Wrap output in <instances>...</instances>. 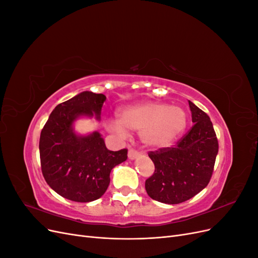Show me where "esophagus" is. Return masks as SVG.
I'll return each instance as SVG.
<instances>
[{
	"label": "esophagus",
	"mask_w": 258,
	"mask_h": 258,
	"mask_svg": "<svg viewBox=\"0 0 258 258\" xmlns=\"http://www.w3.org/2000/svg\"><path fill=\"white\" fill-rule=\"evenodd\" d=\"M140 155H141V153L138 152L137 150H135V148H130L129 152H128V157H129L130 160L136 159L137 157H139Z\"/></svg>",
	"instance_id": "esophagus-1"
}]
</instances>
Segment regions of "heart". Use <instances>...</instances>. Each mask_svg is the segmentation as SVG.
<instances>
[{"label":"heart","mask_w":258,"mask_h":258,"mask_svg":"<svg viewBox=\"0 0 258 258\" xmlns=\"http://www.w3.org/2000/svg\"><path fill=\"white\" fill-rule=\"evenodd\" d=\"M187 117L183 108L165 103L146 102L124 108L118 120L108 122L110 130L120 136L126 129L141 131L143 141L151 146L170 144L182 134Z\"/></svg>","instance_id":"obj_1"}]
</instances>
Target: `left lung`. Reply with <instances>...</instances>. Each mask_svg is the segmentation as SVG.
<instances>
[{
	"mask_svg": "<svg viewBox=\"0 0 258 258\" xmlns=\"http://www.w3.org/2000/svg\"><path fill=\"white\" fill-rule=\"evenodd\" d=\"M194 126L173 147L150 152L155 172L145 181L152 199L177 205L192 198L209 184L213 173L218 142L210 117L190 101Z\"/></svg>",
	"mask_w": 258,
	"mask_h": 258,
	"instance_id": "left-lung-1",
	"label": "left lung"
}]
</instances>
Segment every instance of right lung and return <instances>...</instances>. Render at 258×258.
<instances>
[{"label": "right lung", "mask_w": 258, "mask_h": 258, "mask_svg": "<svg viewBox=\"0 0 258 258\" xmlns=\"http://www.w3.org/2000/svg\"><path fill=\"white\" fill-rule=\"evenodd\" d=\"M106 97L83 91L62 102L49 115L40 137L41 168L45 181L60 196L76 202L99 199L110 184L112 169L127 159L128 150L108 151L99 132L76 135L80 116L100 119Z\"/></svg>", "instance_id": "1"}]
</instances>
